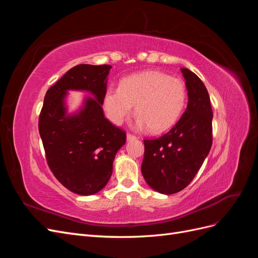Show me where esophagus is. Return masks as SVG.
<instances>
[{
    "mask_svg": "<svg viewBox=\"0 0 258 258\" xmlns=\"http://www.w3.org/2000/svg\"><path fill=\"white\" fill-rule=\"evenodd\" d=\"M136 139H137L136 136L127 134V141H134V140H136Z\"/></svg>",
    "mask_w": 258,
    "mask_h": 258,
    "instance_id": "obj_1",
    "label": "esophagus"
}]
</instances>
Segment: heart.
<instances>
[{
    "label": "heart",
    "mask_w": 258,
    "mask_h": 258,
    "mask_svg": "<svg viewBox=\"0 0 258 258\" xmlns=\"http://www.w3.org/2000/svg\"><path fill=\"white\" fill-rule=\"evenodd\" d=\"M187 103L185 83L159 71H144L120 81L119 88H107L103 99L106 115L121 124L135 105L136 124L148 127L153 134L172 128L181 118Z\"/></svg>",
    "instance_id": "obj_1"
}]
</instances>
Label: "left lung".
<instances>
[{
    "instance_id": "8db88e82",
    "label": "left lung",
    "mask_w": 258,
    "mask_h": 258,
    "mask_svg": "<svg viewBox=\"0 0 258 258\" xmlns=\"http://www.w3.org/2000/svg\"><path fill=\"white\" fill-rule=\"evenodd\" d=\"M188 103L175 126L158 139L144 140L141 171L148 186L160 194L181 191L201 168L212 146L213 113L205 84L181 69Z\"/></svg>"
}]
</instances>
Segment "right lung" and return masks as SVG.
Returning <instances> with one entry per match:
<instances>
[{
  "label": "right lung",
  "mask_w": 258,
  "mask_h": 258,
  "mask_svg": "<svg viewBox=\"0 0 258 258\" xmlns=\"http://www.w3.org/2000/svg\"><path fill=\"white\" fill-rule=\"evenodd\" d=\"M111 66L79 64L47 90L38 120L48 166L66 188L82 196L97 194L113 173V161L126 134L108 121L103 99ZM86 91L79 110L69 113L68 91Z\"/></svg>",
  "instance_id": "obj_1"
}]
</instances>
